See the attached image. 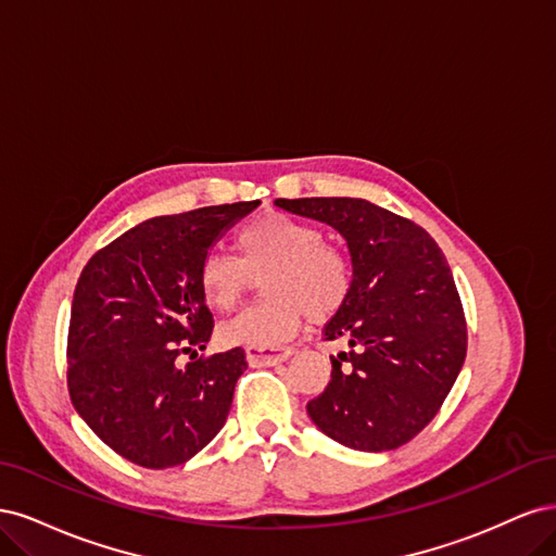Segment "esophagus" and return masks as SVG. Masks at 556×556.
<instances>
[{"mask_svg": "<svg viewBox=\"0 0 556 556\" xmlns=\"http://www.w3.org/2000/svg\"><path fill=\"white\" fill-rule=\"evenodd\" d=\"M292 348H280V350H266V348H248L245 357L250 366H276L292 357Z\"/></svg>", "mask_w": 556, "mask_h": 556, "instance_id": "esophagus-1", "label": "esophagus"}]
</instances>
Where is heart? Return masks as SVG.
<instances>
[{
    "label": "heart",
    "mask_w": 556,
    "mask_h": 556,
    "mask_svg": "<svg viewBox=\"0 0 556 556\" xmlns=\"http://www.w3.org/2000/svg\"><path fill=\"white\" fill-rule=\"evenodd\" d=\"M239 257L211 250L199 264V292L217 313H233L262 278L264 301L217 331L223 345L274 348L301 319L327 323L350 299L355 271L315 225L278 211L250 217L237 231Z\"/></svg>",
    "instance_id": "b5f03b06"
}]
</instances>
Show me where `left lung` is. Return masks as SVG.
I'll list each match as a JSON object with an SVG mask.
<instances>
[{
  "instance_id": "1",
  "label": "left lung",
  "mask_w": 556,
  "mask_h": 556,
  "mask_svg": "<svg viewBox=\"0 0 556 556\" xmlns=\"http://www.w3.org/2000/svg\"><path fill=\"white\" fill-rule=\"evenodd\" d=\"M327 223L348 243L355 282L325 339L348 341L331 380L308 401L329 439L352 450H396L441 410L466 359V317L445 255L429 233L366 199H276Z\"/></svg>"
}]
</instances>
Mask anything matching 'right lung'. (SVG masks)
<instances>
[{"label":"right lung","mask_w":556,"mask_h":556,"mask_svg":"<svg viewBox=\"0 0 556 556\" xmlns=\"http://www.w3.org/2000/svg\"><path fill=\"white\" fill-rule=\"evenodd\" d=\"M260 201L160 215L90 257L76 282L66 341L74 408L113 452L143 468L192 459L227 422L243 348L206 350L213 313L199 292V264Z\"/></svg>","instance_id":"obj_1"}]
</instances>
